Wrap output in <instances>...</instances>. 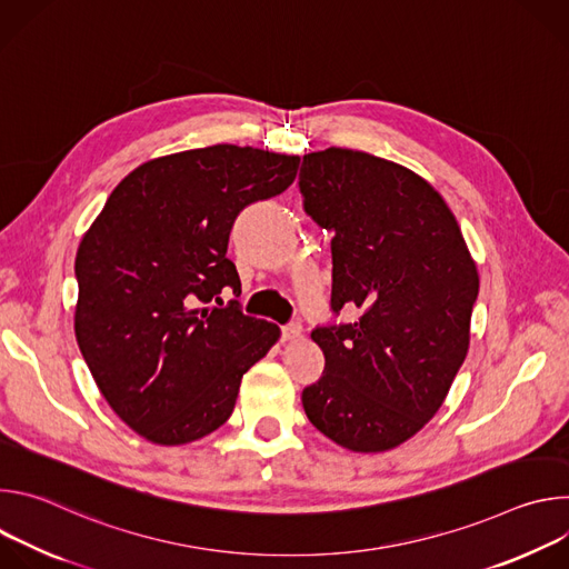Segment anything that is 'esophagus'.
<instances>
[{
	"instance_id": "1",
	"label": "esophagus",
	"mask_w": 569,
	"mask_h": 569,
	"mask_svg": "<svg viewBox=\"0 0 569 569\" xmlns=\"http://www.w3.org/2000/svg\"><path fill=\"white\" fill-rule=\"evenodd\" d=\"M301 333H303L301 321H290V323H286V327L281 329V338H283L286 342H290V340H299V338H301Z\"/></svg>"
}]
</instances>
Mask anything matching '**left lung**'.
Returning a JSON list of instances; mask_svg holds the SVG:
<instances>
[{"instance_id":"obj_1","label":"left lung","mask_w":569,"mask_h":569,"mask_svg":"<svg viewBox=\"0 0 569 569\" xmlns=\"http://www.w3.org/2000/svg\"><path fill=\"white\" fill-rule=\"evenodd\" d=\"M299 191L333 233L331 310H360L310 333L327 365L301 391L306 417L353 452L391 450L437 415L466 360L475 261L443 198L393 161L310 152Z\"/></svg>"}]
</instances>
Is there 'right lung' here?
Wrapping results in <instances>:
<instances>
[{
  "label": "right lung",
  "mask_w": 569,
  "mask_h": 569,
  "mask_svg": "<svg viewBox=\"0 0 569 569\" xmlns=\"http://www.w3.org/2000/svg\"><path fill=\"white\" fill-rule=\"evenodd\" d=\"M299 157L218 143L157 157L110 193L76 254L73 331L103 398L143 439L180 446L218 430L240 378L279 340L220 292L236 216L283 193ZM216 300L219 306L213 307Z\"/></svg>",
  "instance_id": "obj_1"
}]
</instances>
